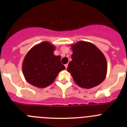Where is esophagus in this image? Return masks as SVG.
Wrapping results in <instances>:
<instances>
[{"label":"esophagus","instance_id":"1","mask_svg":"<svg viewBox=\"0 0 127 127\" xmlns=\"http://www.w3.org/2000/svg\"><path fill=\"white\" fill-rule=\"evenodd\" d=\"M65 68H66V69H67V67H68V64H67L65 65Z\"/></svg>","mask_w":127,"mask_h":127}]
</instances>
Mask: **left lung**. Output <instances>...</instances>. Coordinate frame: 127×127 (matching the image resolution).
Wrapping results in <instances>:
<instances>
[{
    "mask_svg": "<svg viewBox=\"0 0 127 127\" xmlns=\"http://www.w3.org/2000/svg\"><path fill=\"white\" fill-rule=\"evenodd\" d=\"M72 61L67 71L70 72L74 82L83 88L98 86L107 74V62L104 54L94 44L79 41L72 45Z\"/></svg>",
    "mask_w": 127,
    "mask_h": 127,
    "instance_id": "left-lung-1",
    "label": "left lung"
}]
</instances>
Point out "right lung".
I'll return each instance as SVG.
<instances>
[{"label":"right lung","instance_id":"right-lung-1","mask_svg":"<svg viewBox=\"0 0 127 127\" xmlns=\"http://www.w3.org/2000/svg\"><path fill=\"white\" fill-rule=\"evenodd\" d=\"M55 48L48 42L33 46L23 62V73L28 83L38 88H45L55 81L58 74L65 67L60 56H55Z\"/></svg>","mask_w":127,"mask_h":127}]
</instances>
